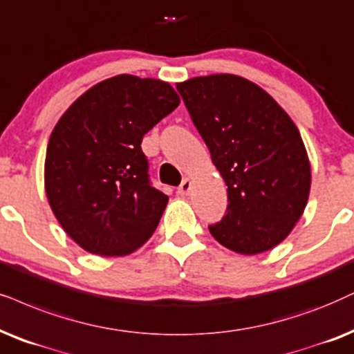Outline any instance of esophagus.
Returning a JSON list of instances; mask_svg holds the SVG:
<instances>
[{"label": "esophagus", "mask_w": 354, "mask_h": 354, "mask_svg": "<svg viewBox=\"0 0 354 354\" xmlns=\"http://www.w3.org/2000/svg\"><path fill=\"white\" fill-rule=\"evenodd\" d=\"M190 190H192V180L190 178H183L182 183L177 188V194L180 196H185V195H188V192Z\"/></svg>", "instance_id": "esophagus-1"}]
</instances>
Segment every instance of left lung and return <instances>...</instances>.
<instances>
[{"label":"left lung","mask_w":354,"mask_h":354,"mask_svg":"<svg viewBox=\"0 0 354 354\" xmlns=\"http://www.w3.org/2000/svg\"><path fill=\"white\" fill-rule=\"evenodd\" d=\"M185 107L227 185V209L209 226L242 255L277 247L304 213L310 162L301 133L277 100L236 75L178 82Z\"/></svg>","instance_id":"1"}]
</instances>
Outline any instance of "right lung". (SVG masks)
<instances>
[{"mask_svg":"<svg viewBox=\"0 0 354 354\" xmlns=\"http://www.w3.org/2000/svg\"><path fill=\"white\" fill-rule=\"evenodd\" d=\"M178 104L169 82L118 75L86 91L55 125L45 192L58 223L84 250L122 257L153 236L169 196L151 185L141 141Z\"/></svg>","mask_w":354,"mask_h":354,"instance_id":"add662e5","label":"right lung"}]
</instances>
